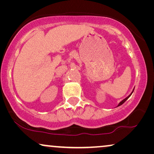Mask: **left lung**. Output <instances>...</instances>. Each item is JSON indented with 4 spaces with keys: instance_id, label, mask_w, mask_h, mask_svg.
<instances>
[{
    "instance_id": "8db88e82",
    "label": "left lung",
    "mask_w": 154,
    "mask_h": 154,
    "mask_svg": "<svg viewBox=\"0 0 154 154\" xmlns=\"http://www.w3.org/2000/svg\"><path fill=\"white\" fill-rule=\"evenodd\" d=\"M133 91H134V90H133ZM131 94H130V95H129V96H128V97H126L125 99H124V100H123V101H121V102L119 103V106H121V105H122V104H123V103H124V102H125V101H126V100H128V99L130 97V95H131Z\"/></svg>"
}]
</instances>
